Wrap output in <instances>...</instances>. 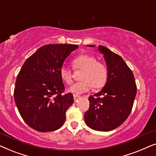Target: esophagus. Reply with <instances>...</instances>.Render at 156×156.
<instances>
[{
  "label": "esophagus",
  "instance_id": "esophagus-1",
  "mask_svg": "<svg viewBox=\"0 0 156 156\" xmlns=\"http://www.w3.org/2000/svg\"><path fill=\"white\" fill-rule=\"evenodd\" d=\"M73 97H74V101H76V100L79 99H80V96H78V95H75V94H74Z\"/></svg>",
  "mask_w": 156,
  "mask_h": 156
}]
</instances>
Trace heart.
<instances>
[{
  "label": "heart",
  "mask_w": 156,
  "mask_h": 156,
  "mask_svg": "<svg viewBox=\"0 0 156 156\" xmlns=\"http://www.w3.org/2000/svg\"><path fill=\"white\" fill-rule=\"evenodd\" d=\"M74 69H82L80 75L82 81L74 84L69 89L70 92L81 94L88 91L91 88L100 89L106 84L108 79V69L106 66L92 55L82 54L72 61ZM59 75L66 84L69 85L73 82L72 72L67 67L62 66L59 70Z\"/></svg>",
  "instance_id": "obj_1"
}]
</instances>
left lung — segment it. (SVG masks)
I'll return each mask as SVG.
<instances>
[{"label": "left lung", "instance_id": "obj_1", "mask_svg": "<svg viewBox=\"0 0 156 156\" xmlns=\"http://www.w3.org/2000/svg\"><path fill=\"white\" fill-rule=\"evenodd\" d=\"M98 50L105 59L108 79L99 93L89 97L84 121L91 129L109 131L122 124L131 114L137 87L133 72L121 56L102 45Z\"/></svg>", "mask_w": 156, "mask_h": 156}]
</instances>
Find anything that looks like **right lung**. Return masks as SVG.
<instances>
[{
  "instance_id": "1",
  "label": "right lung",
  "mask_w": 156,
  "mask_h": 156,
  "mask_svg": "<svg viewBox=\"0 0 156 156\" xmlns=\"http://www.w3.org/2000/svg\"><path fill=\"white\" fill-rule=\"evenodd\" d=\"M78 45H44L26 59L17 76L14 99L21 117L30 127L40 132L58 129L66 112L73 104L71 93L63 94L59 75L64 61Z\"/></svg>"
}]
</instances>
